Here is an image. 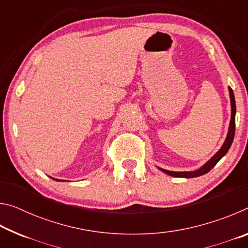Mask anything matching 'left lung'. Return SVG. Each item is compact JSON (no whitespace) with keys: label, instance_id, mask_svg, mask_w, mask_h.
Masks as SVG:
<instances>
[{"label":"left lung","instance_id":"8db88e82","mask_svg":"<svg viewBox=\"0 0 248 248\" xmlns=\"http://www.w3.org/2000/svg\"><path fill=\"white\" fill-rule=\"evenodd\" d=\"M230 92V98H231V121H230V127H229V132L228 136H226V139L224 141L223 145L221 146V149L217 151V152L213 155V156L209 159V161L205 163V164L200 167L199 170H194V171H171L163 169L161 170L163 173H165L170 176H174V177H184V178H192V177H198V176L207 174L208 171L211 170L213 167L217 165V163L220 161V159L224 156V155L228 153L229 149L232 145V142L234 139L235 134V114H236V105H235V98H234V93L233 90L229 87Z\"/></svg>","mask_w":248,"mask_h":248}]
</instances>
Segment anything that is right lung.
Segmentation results:
<instances>
[{"mask_svg":"<svg viewBox=\"0 0 248 248\" xmlns=\"http://www.w3.org/2000/svg\"><path fill=\"white\" fill-rule=\"evenodd\" d=\"M52 179H54V180H58V179H56V178H52ZM58 182H61V180H58Z\"/></svg>","mask_w":248,"mask_h":248,"instance_id":"obj_1","label":"right lung"}]
</instances>
